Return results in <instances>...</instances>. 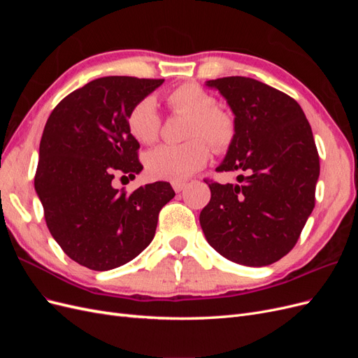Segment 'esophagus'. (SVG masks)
Masks as SVG:
<instances>
[{"instance_id": "34e87169", "label": "esophagus", "mask_w": 358, "mask_h": 358, "mask_svg": "<svg viewBox=\"0 0 358 358\" xmlns=\"http://www.w3.org/2000/svg\"><path fill=\"white\" fill-rule=\"evenodd\" d=\"M171 187H173V189H175L176 192H180V191L185 189L187 182H173Z\"/></svg>"}]
</instances>
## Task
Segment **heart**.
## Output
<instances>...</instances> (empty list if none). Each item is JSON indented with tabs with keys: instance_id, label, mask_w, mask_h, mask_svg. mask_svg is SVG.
Wrapping results in <instances>:
<instances>
[{
	"instance_id": "obj_1",
	"label": "heart",
	"mask_w": 358,
	"mask_h": 358,
	"mask_svg": "<svg viewBox=\"0 0 358 358\" xmlns=\"http://www.w3.org/2000/svg\"><path fill=\"white\" fill-rule=\"evenodd\" d=\"M166 101L173 113L188 116L187 138L182 145H162L149 150L145 157L150 178L182 182L208 164L210 149L224 154L231 148L237 134L234 116L216 107L215 96L196 83H183L167 94ZM131 136L143 145L155 143L162 117L152 96L137 101L127 117Z\"/></svg>"
}]
</instances>
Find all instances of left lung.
I'll list each match as a JSON object with an SVG mask.
<instances>
[{"label": "left lung", "instance_id": "obj_1", "mask_svg": "<svg viewBox=\"0 0 358 358\" xmlns=\"http://www.w3.org/2000/svg\"><path fill=\"white\" fill-rule=\"evenodd\" d=\"M236 115L234 143L216 171H245L239 183L204 179L210 201L200 213L206 239L234 263L268 266L296 246L315 208L320 155L299 103L255 79L208 80Z\"/></svg>", "mask_w": 358, "mask_h": 358}]
</instances>
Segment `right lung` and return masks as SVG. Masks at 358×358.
Masks as SVG:
<instances>
[{
	"label": "right lung",
	"mask_w": 358,
	"mask_h": 358,
	"mask_svg": "<svg viewBox=\"0 0 358 358\" xmlns=\"http://www.w3.org/2000/svg\"><path fill=\"white\" fill-rule=\"evenodd\" d=\"M162 82L95 79L62 99L43 129L36 191L53 239L80 266L103 272L131 262L152 242L158 213L175 197L162 180L133 192L112 185L143 169L127 117Z\"/></svg>",
	"instance_id": "1"
}]
</instances>
